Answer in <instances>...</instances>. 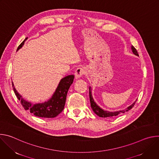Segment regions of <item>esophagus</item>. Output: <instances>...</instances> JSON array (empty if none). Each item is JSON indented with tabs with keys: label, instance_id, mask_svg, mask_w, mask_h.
<instances>
[{
	"label": "esophagus",
	"instance_id": "1",
	"mask_svg": "<svg viewBox=\"0 0 159 159\" xmlns=\"http://www.w3.org/2000/svg\"><path fill=\"white\" fill-rule=\"evenodd\" d=\"M85 72V70L84 69V68L83 67H79L75 72V76L76 79L80 78L82 75H84Z\"/></svg>",
	"mask_w": 159,
	"mask_h": 159
}]
</instances>
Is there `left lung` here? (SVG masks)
Instances as JSON below:
<instances>
[{"instance_id":"obj_1","label":"left lung","mask_w":159,"mask_h":159,"mask_svg":"<svg viewBox=\"0 0 159 159\" xmlns=\"http://www.w3.org/2000/svg\"><path fill=\"white\" fill-rule=\"evenodd\" d=\"M131 49H132V52H133V53L136 55H139L138 52L137 50H136V48L132 46L131 47ZM89 98H90V106H91V108L93 109V110L94 111V112L96 113V114L99 116V117H102V118H111V117H114V116H116L120 114H121V113L125 112V111H128V110H130L132 107H133L135 102L131 104L130 106H129L128 107H127L126 109L123 110V111H116V112H108L106 111H104L102 110L101 108H100L96 104V102L94 101V99L93 98L92 94H91V92H90V90H89Z\"/></svg>"}]
</instances>
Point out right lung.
Masks as SVG:
<instances>
[{
	"label": "right lung",
	"mask_w": 159,
	"mask_h": 159,
	"mask_svg": "<svg viewBox=\"0 0 159 159\" xmlns=\"http://www.w3.org/2000/svg\"><path fill=\"white\" fill-rule=\"evenodd\" d=\"M27 38H26L19 45L17 50L22 47ZM74 79V75H68L63 78L60 80L52 99H50L48 102H45L42 104H31V102H28L22 98L21 96L17 92L13 83L12 87L16 97L19 101H20V103L25 110L29 111L31 113H33L34 115L38 117L51 118L58 116L63 110L67 92L70 86L73 83Z\"/></svg>",
	"instance_id": "obj_1"
}]
</instances>
